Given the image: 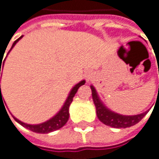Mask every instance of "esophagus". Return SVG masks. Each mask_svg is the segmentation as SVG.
Listing matches in <instances>:
<instances>
[{"label": "esophagus", "mask_w": 159, "mask_h": 159, "mask_svg": "<svg viewBox=\"0 0 159 159\" xmlns=\"http://www.w3.org/2000/svg\"><path fill=\"white\" fill-rule=\"evenodd\" d=\"M85 77L87 78V80H90V79L92 78V72L91 71H89L85 74Z\"/></svg>", "instance_id": "esophagus-1"}]
</instances>
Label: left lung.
I'll use <instances>...</instances> for the list:
<instances>
[{
    "mask_svg": "<svg viewBox=\"0 0 159 159\" xmlns=\"http://www.w3.org/2000/svg\"><path fill=\"white\" fill-rule=\"evenodd\" d=\"M90 88H91V91H92V99H93L94 104L96 106L97 116L101 122H102L103 124H105L107 126H110V127H113L116 129L129 128V127L134 126L138 122H140L143 118V116L148 113V112H145V113H143V114L137 115V116H122V115L116 114V113L108 110L102 104V102L100 101V98L98 97V94H97L94 87L91 86Z\"/></svg>",
    "mask_w": 159,
    "mask_h": 159,
    "instance_id": "left-lung-1",
    "label": "left lung"
}]
</instances>
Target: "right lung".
Wrapping results in <instances>:
<instances>
[{
  "instance_id": "obj_1",
  "label": "right lung",
  "mask_w": 159,
  "mask_h": 159,
  "mask_svg": "<svg viewBox=\"0 0 159 159\" xmlns=\"http://www.w3.org/2000/svg\"><path fill=\"white\" fill-rule=\"evenodd\" d=\"M21 38H22V36L19 37L17 40H16V41L14 42V43H13L11 49L15 46V44H16V43L18 42V40L21 39ZM11 49H10V50H11ZM9 52H10V51H9ZM1 61H2V58H1ZM3 61H4V60H3ZM1 66H2V63L0 64V74L1 69L2 68V67H1ZM84 84H85V81H81L80 83H78V84L71 89V91L70 92L69 97L67 98V100H66V102H65L63 107L61 108V110H60L54 117H52L51 119H49L48 121H46V122H44V123H42V124H39V125H29V124H25V123L19 121L18 119H16V118L14 117V116H13V117H14V119H15L17 123H19L21 126L27 128L28 129H30V130H31V131H33V132H37V133H48V132L57 130V129L62 128V127L67 123V121H68V119H69V116H70V115H69V107H70V103H71V102H72V99H73L74 95L76 94L78 89L80 88L81 86H83ZM2 102V104H3L2 98V93H1L0 86V104ZM3 107H4V104H3ZM4 108H5V107H4Z\"/></svg>"
}]
</instances>
